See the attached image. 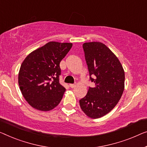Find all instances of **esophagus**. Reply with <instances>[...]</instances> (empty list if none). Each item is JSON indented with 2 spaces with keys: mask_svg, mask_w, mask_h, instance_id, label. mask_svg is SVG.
<instances>
[{
  "mask_svg": "<svg viewBox=\"0 0 147 147\" xmlns=\"http://www.w3.org/2000/svg\"><path fill=\"white\" fill-rule=\"evenodd\" d=\"M75 86H76V84H69V86L72 88H73L74 87H75Z\"/></svg>",
  "mask_w": 147,
  "mask_h": 147,
  "instance_id": "obj_1",
  "label": "esophagus"
}]
</instances>
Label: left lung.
Wrapping results in <instances>:
<instances>
[{
    "mask_svg": "<svg viewBox=\"0 0 147 147\" xmlns=\"http://www.w3.org/2000/svg\"><path fill=\"white\" fill-rule=\"evenodd\" d=\"M82 47L90 80L95 86L89 87L79 104L85 114L96 119L108 113L119 102L124 90L125 73L117 57L104 43H84Z\"/></svg>",
    "mask_w": 147,
    "mask_h": 147,
    "instance_id": "1",
    "label": "left lung"
}]
</instances>
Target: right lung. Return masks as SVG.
<instances>
[{
	"instance_id": "1",
	"label": "right lung",
	"mask_w": 147,
	"mask_h": 147,
	"mask_svg": "<svg viewBox=\"0 0 147 147\" xmlns=\"http://www.w3.org/2000/svg\"><path fill=\"white\" fill-rule=\"evenodd\" d=\"M72 46L71 43L51 41L32 52L22 63L20 89L34 108L51 110L62 100L66 89L59 83V65Z\"/></svg>"
}]
</instances>
